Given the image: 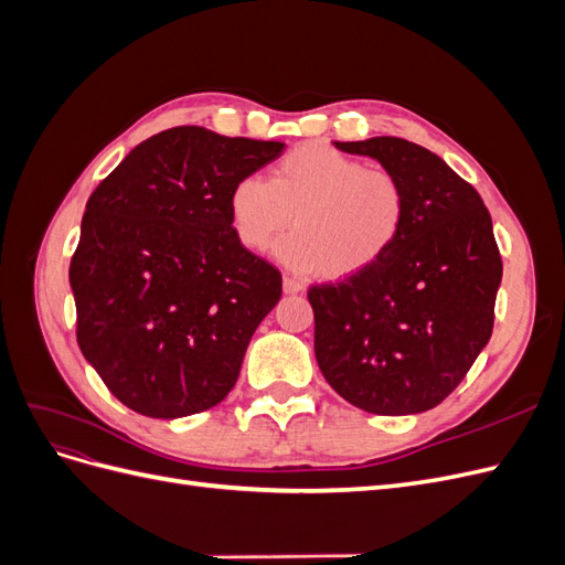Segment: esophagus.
I'll use <instances>...</instances> for the list:
<instances>
[{
	"label": "esophagus",
	"instance_id": "esophagus-1",
	"mask_svg": "<svg viewBox=\"0 0 565 565\" xmlns=\"http://www.w3.org/2000/svg\"><path fill=\"white\" fill-rule=\"evenodd\" d=\"M282 289H285V295H301L306 287H303V282H301V280L285 276V278H282Z\"/></svg>",
	"mask_w": 565,
	"mask_h": 565
}]
</instances>
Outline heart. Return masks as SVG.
I'll return each mask as SVG.
<instances>
[{"instance_id":"1","label":"heart","mask_w":565,"mask_h":565,"mask_svg":"<svg viewBox=\"0 0 565 565\" xmlns=\"http://www.w3.org/2000/svg\"><path fill=\"white\" fill-rule=\"evenodd\" d=\"M231 224L247 249L278 245V259L297 273L351 278L377 264L396 245L407 216L401 179L370 169L324 143H303L270 169L231 188Z\"/></svg>"}]
</instances>
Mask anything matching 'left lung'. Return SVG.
<instances>
[{
	"label": "left lung",
	"instance_id": "8db88e82",
	"mask_svg": "<svg viewBox=\"0 0 565 565\" xmlns=\"http://www.w3.org/2000/svg\"><path fill=\"white\" fill-rule=\"evenodd\" d=\"M377 160L407 195L403 233L382 259L316 285V361L351 405L417 415L448 398L492 334L502 259L481 195L436 152L398 136L332 141Z\"/></svg>",
	"mask_w": 565,
	"mask_h": 565
}]
</instances>
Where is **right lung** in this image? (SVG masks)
Returning <instances> with one entry per match:
<instances>
[{"label": "right lung", "instance_id": "right-lung-1", "mask_svg": "<svg viewBox=\"0 0 565 565\" xmlns=\"http://www.w3.org/2000/svg\"><path fill=\"white\" fill-rule=\"evenodd\" d=\"M282 152L280 141L174 127L92 193L71 262L77 344L134 413L188 417L235 386L282 278L237 241L228 195Z\"/></svg>", "mask_w": 565, "mask_h": 565}]
</instances>
